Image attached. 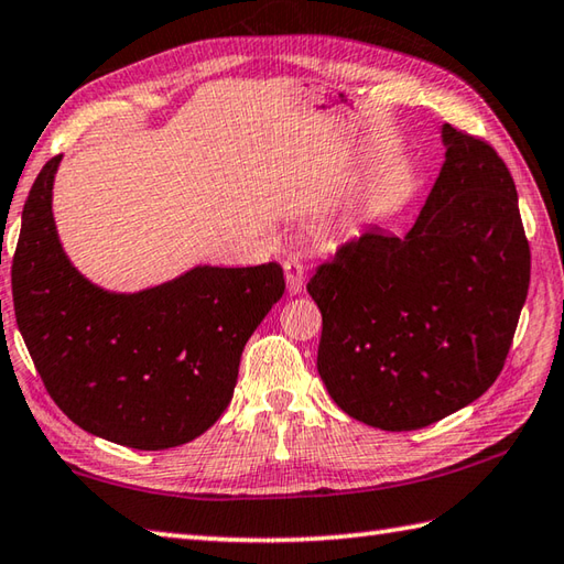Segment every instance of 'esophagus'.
Here are the masks:
<instances>
[{
	"label": "esophagus",
	"mask_w": 564,
	"mask_h": 564,
	"mask_svg": "<svg viewBox=\"0 0 564 564\" xmlns=\"http://www.w3.org/2000/svg\"><path fill=\"white\" fill-rule=\"evenodd\" d=\"M283 271H285V283H289V291L293 295L301 293L303 285H305V267H303V261L295 259V257L285 259L283 261Z\"/></svg>",
	"instance_id": "34e87169"
}]
</instances>
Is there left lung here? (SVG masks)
<instances>
[{
  "label": "left lung",
  "instance_id": "1",
  "mask_svg": "<svg viewBox=\"0 0 564 564\" xmlns=\"http://www.w3.org/2000/svg\"><path fill=\"white\" fill-rule=\"evenodd\" d=\"M443 139L413 229H364L307 281L319 379L347 415L391 433L443 421L499 379L531 283L509 165L452 124Z\"/></svg>",
  "mask_w": 564,
  "mask_h": 564
}]
</instances>
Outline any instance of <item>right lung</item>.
<instances>
[{"instance_id": "obj_1", "label": "right lung", "mask_w": 564, "mask_h": 564, "mask_svg": "<svg viewBox=\"0 0 564 564\" xmlns=\"http://www.w3.org/2000/svg\"><path fill=\"white\" fill-rule=\"evenodd\" d=\"M61 156L33 181L11 261L19 333L55 405L87 433L134 449L191 443L235 393L239 359L285 291L279 263L200 267L117 295L65 259L51 213Z\"/></svg>"}]
</instances>
